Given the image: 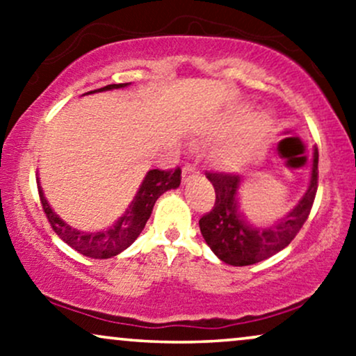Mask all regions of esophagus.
<instances>
[{
  "label": "esophagus",
  "mask_w": 356,
  "mask_h": 356,
  "mask_svg": "<svg viewBox=\"0 0 356 356\" xmlns=\"http://www.w3.org/2000/svg\"><path fill=\"white\" fill-rule=\"evenodd\" d=\"M195 174H197V167L192 164H186L182 169V182H189Z\"/></svg>",
  "instance_id": "34e87169"
}]
</instances>
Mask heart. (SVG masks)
Returning a JSON list of instances; mask_svg holds the SVG:
<instances>
[{
	"instance_id": "obj_1",
	"label": "heart",
	"mask_w": 356,
	"mask_h": 356,
	"mask_svg": "<svg viewBox=\"0 0 356 356\" xmlns=\"http://www.w3.org/2000/svg\"><path fill=\"white\" fill-rule=\"evenodd\" d=\"M246 117V108L231 110L216 127V134L224 136V134L232 132ZM269 134H271V122H269V118L266 115H261V113L251 115L239 127L238 134L220 149V157L226 162H229V164H238V162L246 161V159L252 157V155L259 152L266 145Z\"/></svg>"
}]
</instances>
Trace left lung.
Here are the masks:
<instances>
[{"instance_id": "1", "label": "left lung", "mask_w": 356, "mask_h": 356, "mask_svg": "<svg viewBox=\"0 0 356 356\" xmlns=\"http://www.w3.org/2000/svg\"><path fill=\"white\" fill-rule=\"evenodd\" d=\"M216 191L214 207L199 219V227L216 256L232 266H249L275 256L296 238L312 212L318 191V149L314 150L309 189L286 218L269 227L248 222L238 206L239 175L206 172Z\"/></svg>"}]
</instances>
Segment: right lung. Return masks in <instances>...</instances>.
I'll return each mask as SVG.
<instances>
[{
    "label": "right lung",
    "mask_w": 356,
    "mask_h": 356,
    "mask_svg": "<svg viewBox=\"0 0 356 356\" xmlns=\"http://www.w3.org/2000/svg\"><path fill=\"white\" fill-rule=\"evenodd\" d=\"M129 83H112L107 87H102L92 92H102V90H112L127 87ZM90 92V93H92ZM181 167H175L170 170L152 169L145 175L144 182H142L140 189H138L136 199L125 211V214L117 220L115 224L108 227V229L99 232H83L76 231L73 227L65 224L51 207L48 206L47 199L43 197L42 189H38L40 202H42L43 212L47 214L48 222H50L51 229L58 234L60 239H63L68 246H72L80 254L93 257V259H107V257L117 256L118 252L129 248L138 238L142 229L145 227V222L149 220L152 214L154 204L164 194L165 191L175 189L181 186Z\"/></svg>",
    "instance_id": "add662e5"
}]
</instances>
